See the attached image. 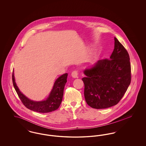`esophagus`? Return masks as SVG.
I'll list each match as a JSON object with an SVG mask.
<instances>
[{
    "mask_svg": "<svg viewBox=\"0 0 146 146\" xmlns=\"http://www.w3.org/2000/svg\"><path fill=\"white\" fill-rule=\"evenodd\" d=\"M71 76L73 78H78V72L76 70L72 72Z\"/></svg>",
    "mask_w": 146,
    "mask_h": 146,
    "instance_id": "1",
    "label": "esophagus"
}]
</instances>
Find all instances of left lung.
<instances>
[{"label":"left lung","instance_id":"left-lung-1","mask_svg":"<svg viewBox=\"0 0 146 146\" xmlns=\"http://www.w3.org/2000/svg\"><path fill=\"white\" fill-rule=\"evenodd\" d=\"M84 96L89 106L104 109L115 106L131 83V65L127 50L114 37L110 59L98 61L84 70Z\"/></svg>","mask_w":146,"mask_h":146}]
</instances>
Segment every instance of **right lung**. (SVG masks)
Instances as JSON below:
<instances>
[{
    "mask_svg": "<svg viewBox=\"0 0 146 146\" xmlns=\"http://www.w3.org/2000/svg\"><path fill=\"white\" fill-rule=\"evenodd\" d=\"M67 76L68 74L65 73L59 76L56 80L49 96L45 100L41 101L31 100L21 92L15 82L14 70L12 78L15 89L25 106L31 111L45 113L54 111L60 107L62 101L63 90L67 83Z\"/></svg>",
    "mask_w": 146,
    "mask_h": 146,
    "instance_id": "right-lung-1",
    "label": "right lung"
}]
</instances>
